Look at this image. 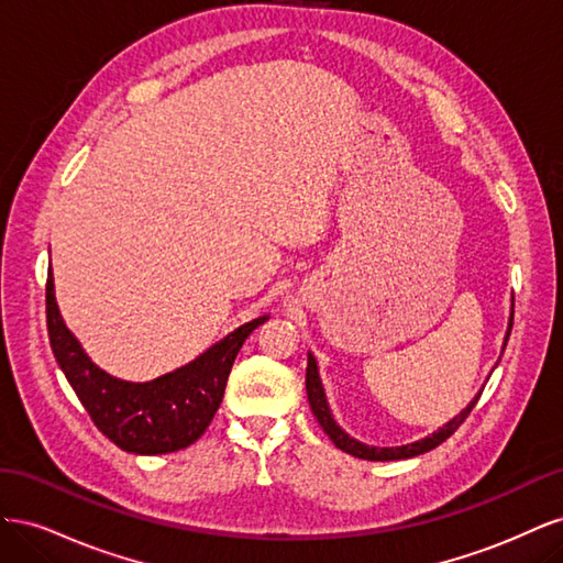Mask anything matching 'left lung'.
Masks as SVG:
<instances>
[{"label": "left lung", "mask_w": 563, "mask_h": 563, "mask_svg": "<svg viewBox=\"0 0 563 563\" xmlns=\"http://www.w3.org/2000/svg\"><path fill=\"white\" fill-rule=\"evenodd\" d=\"M512 323H515V298H512V312H509V323H507V333H505V343H503V350L507 345L509 340V331H512ZM305 387H308V401H310V408L312 413L317 418V422L323 428V432L329 434V439L333 441V444L345 451L354 457H362V460H378V463H385V460H406V457H413V455H420V453H428L432 449H437L441 441H446L460 424L465 422V418L470 416V411L474 408V404L479 401L482 391L476 395L463 411H460L453 420H449L444 428H439L437 432H432L430 437H424L420 441H413V444H404V446H368L364 444V441H356L354 437H350L340 424L333 420V413L329 408V401H327V391H323V385H321V378H319V368H317V360L314 354L308 352V373H305Z\"/></svg>", "instance_id": "1"}]
</instances>
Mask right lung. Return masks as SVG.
<instances>
[{
    "label": "right lung",
    "mask_w": 563,
    "mask_h": 563,
    "mask_svg": "<svg viewBox=\"0 0 563 563\" xmlns=\"http://www.w3.org/2000/svg\"><path fill=\"white\" fill-rule=\"evenodd\" d=\"M267 319L269 314H263L242 323L197 360L172 373L147 383H131L110 376L91 362L60 317L54 275L48 272L46 279V329L60 371L96 428L112 444L135 455L174 453L195 444L207 432L223 401L236 352L251 331Z\"/></svg>",
    "instance_id": "add662e5"
}]
</instances>
